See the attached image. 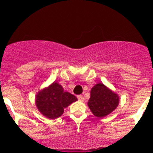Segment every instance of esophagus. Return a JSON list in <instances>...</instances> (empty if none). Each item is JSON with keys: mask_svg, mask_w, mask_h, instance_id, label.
Segmentation results:
<instances>
[{"mask_svg": "<svg viewBox=\"0 0 153 153\" xmlns=\"http://www.w3.org/2000/svg\"><path fill=\"white\" fill-rule=\"evenodd\" d=\"M78 101H81V102H82V101H84V96H82V95H78Z\"/></svg>", "mask_w": 153, "mask_h": 153, "instance_id": "1", "label": "esophagus"}]
</instances>
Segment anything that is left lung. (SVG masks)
Here are the masks:
<instances>
[{
	"mask_svg": "<svg viewBox=\"0 0 153 153\" xmlns=\"http://www.w3.org/2000/svg\"><path fill=\"white\" fill-rule=\"evenodd\" d=\"M119 96L103 83L92 88L87 104L95 116L104 118L113 112L119 104Z\"/></svg>",
	"mask_w": 153,
	"mask_h": 153,
	"instance_id": "left-lung-1",
	"label": "left lung"
}]
</instances>
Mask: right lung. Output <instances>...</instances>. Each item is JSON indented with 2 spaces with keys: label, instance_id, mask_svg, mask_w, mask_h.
<instances>
[{
  "label": "right lung",
  "instance_id": "obj_1",
  "mask_svg": "<svg viewBox=\"0 0 153 153\" xmlns=\"http://www.w3.org/2000/svg\"><path fill=\"white\" fill-rule=\"evenodd\" d=\"M76 101L78 99L75 95L65 92L61 84L54 81L38 91L35 103L38 111L46 118L55 119L63 115L65 108Z\"/></svg>",
  "mask_w": 153,
  "mask_h": 153
}]
</instances>
